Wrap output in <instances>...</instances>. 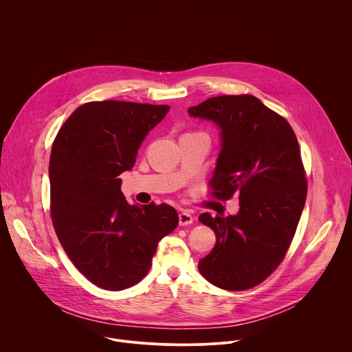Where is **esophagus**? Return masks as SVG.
<instances>
[{
    "mask_svg": "<svg viewBox=\"0 0 352 352\" xmlns=\"http://www.w3.org/2000/svg\"><path fill=\"white\" fill-rule=\"evenodd\" d=\"M179 226H189V224H192L193 223V217H192V214L190 213H188V212H182V213H179Z\"/></svg>",
    "mask_w": 352,
    "mask_h": 352,
    "instance_id": "obj_1",
    "label": "esophagus"
}]
</instances>
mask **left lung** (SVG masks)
I'll list each match as a JSON object with an SVG mask.
<instances>
[{"label":"left lung","mask_w":352,"mask_h":352,"mask_svg":"<svg viewBox=\"0 0 352 352\" xmlns=\"http://www.w3.org/2000/svg\"><path fill=\"white\" fill-rule=\"evenodd\" d=\"M188 114L221 129L212 196L239 200L235 216H199L214 231L216 245L197 269L219 288L249 289L283 262L305 206L308 181L296 136L284 117L250 94L210 97Z\"/></svg>","instance_id":"obj_1"}]
</instances>
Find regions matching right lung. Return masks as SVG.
I'll return each mask as SVG.
<instances>
[{
    "instance_id": "add662e5",
    "label": "right lung",
    "mask_w": 352,
    "mask_h": 352,
    "mask_svg": "<svg viewBox=\"0 0 352 352\" xmlns=\"http://www.w3.org/2000/svg\"><path fill=\"white\" fill-rule=\"evenodd\" d=\"M168 106L90 102L60 128L50 156V213L74 266L94 285L121 291L150 270L157 243L178 226L170 205H129L124 171Z\"/></svg>"
}]
</instances>
